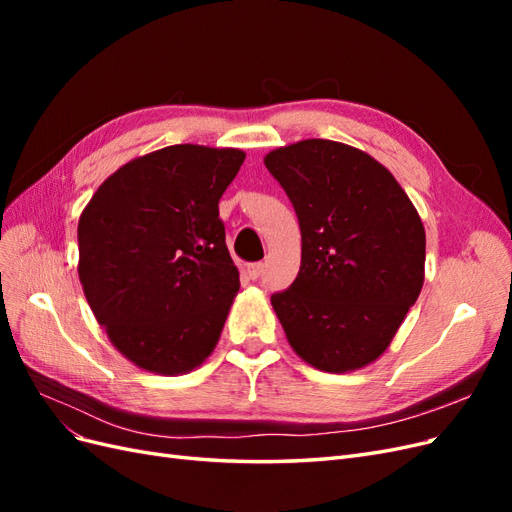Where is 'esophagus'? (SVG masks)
I'll use <instances>...</instances> for the list:
<instances>
[{
  "label": "esophagus",
  "mask_w": 512,
  "mask_h": 512,
  "mask_svg": "<svg viewBox=\"0 0 512 512\" xmlns=\"http://www.w3.org/2000/svg\"><path fill=\"white\" fill-rule=\"evenodd\" d=\"M262 271H265V265H262V262H254V265L247 267V275H250L252 280H258V277L262 275Z\"/></svg>",
  "instance_id": "esophagus-1"
}]
</instances>
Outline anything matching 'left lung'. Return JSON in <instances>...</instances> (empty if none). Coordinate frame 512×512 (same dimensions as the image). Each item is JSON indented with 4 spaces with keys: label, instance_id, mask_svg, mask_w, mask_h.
<instances>
[{
    "label": "left lung",
    "instance_id": "8db88e82",
    "mask_svg": "<svg viewBox=\"0 0 512 512\" xmlns=\"http://www.w3.org/2000/svg\"><path fill=\"white\" fill-rule=\"evenodd\" d=\"M301 226V269L273 294L288 344L329 374L363 369L391 346L425 282V226L391 170L324 138L265 156Z\"/></svg>",
    "mask_w": 512,
    "mask_h": 512
}]
</instances>
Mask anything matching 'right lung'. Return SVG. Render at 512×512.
<instances>
[{"instance_id":"add662e5","label":"right lung","mask_w":512,"mask_h":512,"mask_svg":"<svg viewBox=\"0 0 512 512\" xmlns=\"http://www.w3.org/2000/svg\"><path fill=\"white\" fill-rule=\"evenodd\" d=\"M245 160L170 145L117 168L79 218V280L111 344L151 374L181 376L218 346L239 290L220 198Z\"/></svg>"}]
</instances>
